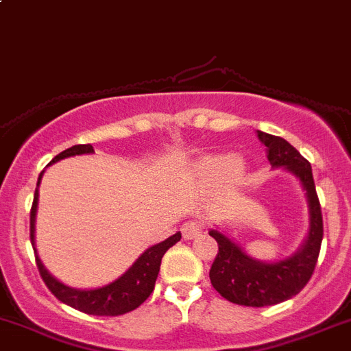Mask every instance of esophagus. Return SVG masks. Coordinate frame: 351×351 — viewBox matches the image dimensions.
<instances>
[{
  "label": "esophagus",
  "mask_w": 351,
  "mask_h": 351,
  "mask_svg": "<svg viewBox=\"0 0 351 351\" xmlns=\"http://www.w3.org/2000/svg\"><path fill=\"white\" fill-rule=\"evenodd\" d=\"M203 231H205V223L199 222V220H188V222L182 223V236H184V239L198 238Z\"/></svg>",
  "instance_id": "34e87169"
}]
</instances>
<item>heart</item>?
I'll use <instances>...</instances> for the list:
<instances>
[{"label":"heart","instance_id":"1","mask_svg":"<svg viewBox=\"0 0 351 351\" xmlns=\"http://www.w3.org/2000/svg\"><path fill=\"white\" fill-rule=\"evenodd\" d=\"M199 170L212 181H231L241 173L243 160L231 153L205 156L199 163Z\"/></svg>","mask_w":351,"mask_h":351}]
</instances>
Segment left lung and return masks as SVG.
Listing matches in <instances>:
<instances>
[{"label": "left lung", "mask_w": 351, "mask_h": 351, "mask_svg": "<svg viewBox=\"0 0 351 351\" xmlns=\"http://www.w3.org/2000/svg\"><path fill=\"white\" fill-rule=\"evenodd\" d=\"M258 132L272 167H285L296 176L306 191L310 229L302 248L278 262H260L246 255L236 243L212 229L210 236L219 245V253L210 269L212 286L229 302L245 306H269L298 295L312 278L322 245L324 223L312 167L296 148L279 136Z\"/></svg>", "instance_id": "obj_1"}]
</instances>
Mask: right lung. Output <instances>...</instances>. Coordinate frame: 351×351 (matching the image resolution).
<instances>
[{
  "label": "right lung",
  "instance_id": "add662e5",
  "mask_svg": "<svg viewBox=\"0 0 351 351\" xmlns=\"http://www.w3.org/2000/svg\"><path fill=\"white\" fill-rule=\"evenodd\" d=\"M84 153H95V149H93L91 145H75L72 146V148H66L65 152H62L60 155H56L55 158L49 162V165L66 158V156L84 155ZM43 173H45V170L39 173L38 188H36L34 202H32L31 208V243L36 253V265H38L39 274H41L43 281L48 286L49 291H51L60 302L65 303V305L72 306V308L79 310V312L89 313V315L115 317L138 308V306L153 293V288H155L156 278H158L160 272L162 256L165 255V252L170 246H173L178 241H181V232H176L173 236L167 238L165 241L158 243V245L146 250V252L132 263L131 269L125 270L119 279H115V281L110 282V285L101 286V288L96 289L70 288V286H65L63 282H60L58 279L53 278L51 274L45 269L41 258L38 256V252H36V213H38L39 182H41L43 179Z\"/></svg>",
  "mask_w": 351,
  "mask_h": 351
}]
</instances>
